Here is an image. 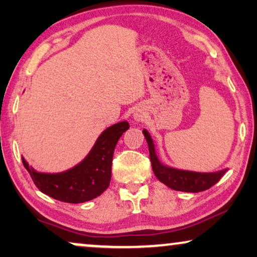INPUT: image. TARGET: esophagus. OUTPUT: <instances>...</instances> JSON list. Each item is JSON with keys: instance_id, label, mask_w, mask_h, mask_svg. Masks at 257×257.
Segmentation results:
<instances>
[{"instance_id": "esophagus-1", "label": "esophagus", "mask_w": 257, "mask_h": 257, "mask_svg": "<svg viewBox=\"0 0 257 257\" xmlns=\"http://www.w3.org/2000/svg\"><path fill=\"white\" fill-rule=\"evenodd\" d=\"M133 118H135V120L136 121H140V120H143V118H144V114H143V112H140V111H137L135 114H133Z\"/></svg>"}]
</instances>
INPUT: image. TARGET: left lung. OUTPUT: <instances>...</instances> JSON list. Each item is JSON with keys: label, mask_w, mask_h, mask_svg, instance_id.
<instances>
[{"label": "left lung", "mask_w": 257, "mask_h": 257, "mask_svg": "<svg viewBox=\"0 0 257 257\" xmlns=\"http://www.w3.org/2000/svg\"><path fill=\"white\" fill-rule=\"evenodd\" d=\"M145 136L147 145L150 151V159L152 163V170L157 179L174 191L198 193L206 191L216 184L223 174L226 173L228 168L217 172H194L187 170H180V168L171 167L160 161L157 154L156 144H154L152 137L147 130H143Z\"/></svg>", "instance_id": "left-lung-1"}]
</instances>
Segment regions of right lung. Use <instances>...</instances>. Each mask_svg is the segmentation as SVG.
<instances>
[{
	"label": "right lung",
	"mask_w": 257,
	"mask_h": 257,
	"mask_svg": "<svg viewBox=\"0 0 257 257\" xmlns=\"http://www.w3.org/2000/svg\"><path fill=\"white\" fill-rule=\"evenodd\" d=\"M128 121L108 126L98 137L84 159L69 170L59 173H44L31 167L22 157V163L42 193L52 199L69 203H82L99 196L111 181V166L118 140Z\"/></svg>",
	"instance_id": "right-lung-1"
}]
</instances>
